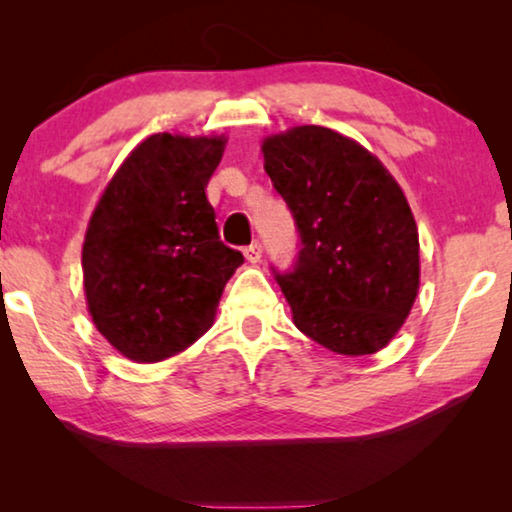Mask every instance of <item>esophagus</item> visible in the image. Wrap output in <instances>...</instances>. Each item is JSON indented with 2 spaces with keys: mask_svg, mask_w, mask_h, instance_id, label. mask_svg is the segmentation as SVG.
I'll return each mask as SVG.
<instances>
[{
  "mask_svg": "<svg viewBox=\"0 0 512 512\" xmlns=\"http://www.w3.org/2000/svg\"><path fill=\"white\" fill-rule=\"evenodd\" d=\"M244 258H247V261H249L251 265L261 263V258H263V247H261V244H258V242L249 244V247L244 249Z\"/></svg>",
  "mask_w": 512,
  "mask_h": 512,
  "instance_id": "obj_1",
  "label": "esophagus"
}]
</instances>
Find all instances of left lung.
Returning a JSON list of instances; mask_svg holds the SVG:
<instances>
[{
    "label": "left lung",
    "instance_id": "obj_1",
    "mask_svg": "<svg viewBox=\"0 0 512 512\" xmlns=\"http://www.w3.org/2000/svg\"><path fill=\"white\" fill-rule=\"evenodd\" d=\"M261 151L303 244L293 272L277 275L293 324L335 354L380 352L419 291V233L403 188L366 146L321 125L265 137Z\"/></svg>",
    "mask_w": 512,
    "mask_h": 512
}]
</instances>
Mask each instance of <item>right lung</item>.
I'll return each mask as SVG.
<instances>
[{
	"mask_svg": "<svg viewBox=\"0 0 512 512\" xmlns=\"http://www.w3.org/2000/svg\"><path fill=\"white\" fill-rule=\"evenodd\" d=\"M226 142L146 137L97 200L83 237V291L95 328L125 359L156 363L193 345L244 263L219 240L205 193Z\"/></svg>",
	"mask_w": 512,
	"mask_h": 512,
	"instance_id": "obj_1",
	"label": "right lung"
}]
</instances>
